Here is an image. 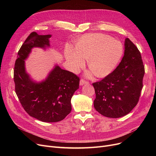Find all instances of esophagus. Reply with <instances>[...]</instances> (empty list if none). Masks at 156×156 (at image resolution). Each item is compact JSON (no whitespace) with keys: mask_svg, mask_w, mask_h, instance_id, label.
<instances>
[{"mask_svg":"<svg viewBox=\"0 0 156 156\" xmlns=\"http://www.w3.org/2000/svg\"><path fill=\"white\" fill-rule=\"evenodd\" d=\"M88 81L85 80L84 79H81L80 80V85H83L84 84H88Z\"/></svg>","mask_w":156,"mask_h":156,"instance_id":"1","label":"esophagus"}]
</instances>
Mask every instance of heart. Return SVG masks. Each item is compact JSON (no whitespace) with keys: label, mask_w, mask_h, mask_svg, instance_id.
Segmentation results:
<instances>
[{"label":"heart","mask_w":156,"mask_h":156,"mask_svg":"<svg viewBox=\"0 0 156 156\" xmlns=\"http://www.w3.org/2000/svg\"><path fill=\"white\" fill-rule=\"evenodd\" d=\"M123 48L118 40L103 34H91L81 38L76 51L68 48L66 57L73 71L83 66L85 59L90 57L88 67L97 77L109 75L120 61Z\"/></svg>","instance_id":"obj_1"}]
</instances>
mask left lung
<instances>
[{
  "label": "left lung",
  "mask_w": 156,
  "mask_h": 156,
  "mask_svg": "<svg viewBox=\"0 0 156 156\" xmlns=\"http://www.w3.org/2000/svg\"><path fill=\"white\" fill-rule=\"evenodd\" d=\"M125 54L117 68L102 80L93 83L94 108L111 118L124 116L138 102L143 88L145 68L140 52L128 38Z\"/></svg>",
  "instance_id": "left-lung-1"
}]
</instances>
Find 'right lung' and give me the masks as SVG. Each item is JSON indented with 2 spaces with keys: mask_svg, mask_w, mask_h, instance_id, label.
<instances>
[{
  "mask_svg": "<svg viewBox=\"0 0 156 156\" xmlns=\"http://www.w3.org/2000/svg\"><path fill=\"white\" fill-rule=\"evenodd\" d=\"M51 37L31 33L20 48L14 69L15 92L23 109L30 116L47 122L60 121L70 113L71 97L80 83L76 75L58 66L43 82L36 83L30 80L25 71L24 59L33 47L50 45Z\"/></svg>",
  "mask_w": 156,
  "mask_h": 156,
  "instance_id": "1",
  "label": "right lung"
}]
</instances>
